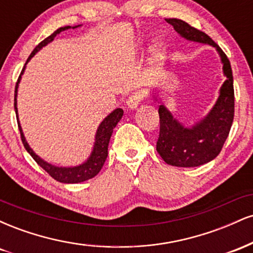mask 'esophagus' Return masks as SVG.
I'll return each instance as SVG.
<instances>
[{
    "label": "esophagus",
    "mask_w": 253,
    "mask_h": 253,
    "mask_svg": "<svg viewBox=\"0 0 253 253\" xmlns=\"http://www.w3.org/2000/svg\"><path fill=\"white\" fill-rule=\"evenodd\" d=\"M141 102V95L138 94V92H134V94L129 95L128 100H127V106H128V108L133 109V108H136V107L139 106Z\"/></svg>",
    "instance_id": "1"
}]
</instances>
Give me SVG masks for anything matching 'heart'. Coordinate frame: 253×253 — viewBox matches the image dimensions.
I'll return each instance as SVG.
<instances>
[{
  "label": "heart",
  "instance_id": "obj_1",
  "mask_svg": "<svg viewBox=\"0 0 253 253\" xmlns=\"http://www.w3.org/2000/svg\"><path fill=\"white\" fill-rule=\"evenodd\" d=\"M164 48L163 47H159V48H157V51H156V54H155V58H156V60H162L164 58Z\"/></svg>",
  "mask_w": 253,
  "mask_h": 253
}]
</instances>
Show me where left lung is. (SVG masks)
<instances>
[{"instance_id": "left-lung-1", "label": "left lung", "mask_w": 253, "mask_h": 253, "mask_svg": "<svg viewBox=\"0 0 253 253\" xmlns=\"http://www.w3.org/2000/svg\"><path fill=\"white\" fill-rule=\"evenodd\" d=\"M165 21L185 39L210 43L216 47L223 63V72L227 77L220 89V96L214 108L191 128L183 127L163 104L158 108L161 127L157 140V152L165 163L172 167H199L213 161L221 152L231 130L234 118V89L231 64L225 52L205 32L179 19H165Z\"/></svg>"}]
</instances>
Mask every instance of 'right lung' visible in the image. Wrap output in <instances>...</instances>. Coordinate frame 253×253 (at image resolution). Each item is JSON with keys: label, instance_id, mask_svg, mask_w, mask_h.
I'll use <instances>...</instances> for the list:
<instances>
[{"label": "right lung", "instance_id": "right-lung-1", "mask_svg": "<svg viewBox=\"0 0 253 253\" xmlns=\"http://www.w3.org/2000/svg\"><path fill=\"white\" fill-rule=\"evenodd\" d=\"M70 28V26H65V27H60L58 28L57 31H54L53 33L51 34L50 37H47L46 39H43L42 42H39V45L34 48L33 52L31 53V56L28 57L27 62L31 59L34 54L37 53L42 46L47 45L48 42H51L52 40L54 39V37L57 36L58 33H60L62 31L68 30ZM25 71V66L22 69L21 74H20L19 78H17V82L15 85V95H14V108H15V113H16V119H17V126H19V130H20V135H21V140L22 144H24L25 149L27 150V152L33 157L34 161L37 162L38 165L42 168L46 172L50 175L52 178H54L58 182H62V183H80V182H84L86 179L92 178L100 172V170L102 169L104 162H106L107 156H108V144L110 140V136H112L113 133V128L117 126L120 119L123 118L124 115V110L121 108L115 109L114 112L110 113V114L101 123L100 127H98L97 132H96V141H95V146H94V151H92L91 156L89 157L88 161L85 163L80 165V167H75V168H57L53 167V165L46 163L43 162L42 159H40L36 153L32 151V149L28 146L27 141H26L24 133H22L21 126H20L19 123V118H17V108H16V95H17V86H19V82H20V78H21V75L24 74Z\"/></svg>", "mask_w": 253, "mask_h": 253}]
</instances>
